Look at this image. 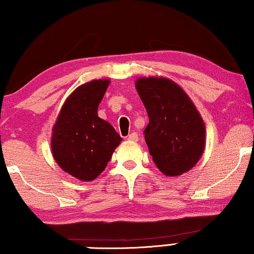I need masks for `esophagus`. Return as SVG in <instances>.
<instances>
[{"instance_id":"esophagus-1","label":"esophagus","mask_w":254,"mask_h":254,"mask_svg":"<svg viewBox=\"0 0 254 254\" xmlns=\"http://www.w3.org/2000/svg\"><path fill=\"white\" fill-rule=\"evenodd\" d=\"M127 140L128 141H137L139 140V136H137V133L136 132H133V133H131V134H128L127 135Z\"/></svg>"}]
</instances>
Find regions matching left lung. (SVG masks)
<instances>
[{"mask_svg": "<svg viewBox=\"0 0 254 254\" xmlns=\"http://www.w3.org/2000/svg\"><path fill=\"white\" fill-rule=\"evenodd\" d=\"M137 93L149 115L144 139L156 167L168 177L188 172L205 146V127L188 94L165 77H141Z\"/></svg>", "mask_w": 254, "mask_h": 254, "instance_id": "8db88e82", "label": "left lung"}]
</instances>
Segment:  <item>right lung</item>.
Returning <instances> with one entry per match:
<instances>
[{
    "label": "right lung",
    "mask_w": 254,
    "mask_h": 254,
    "mask_svg": "<svg viewBox=\"0 0 254 254\" xmlns=\"http://www.w3.org/2000/svg\"><path fill=\"white\" fill-rule=\"evenodd\" d=\"M109 80L80 85L68 96L53 127L51 149L63 171L82 181H92L107 167L122 137L98 117Z\"/></svg>",
    "instance_id": "obj_1"
}]
</instances>
